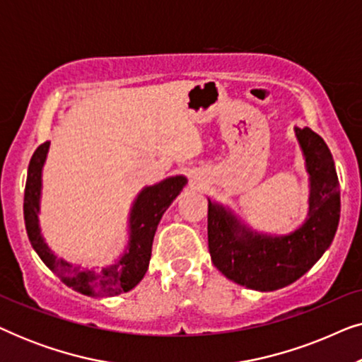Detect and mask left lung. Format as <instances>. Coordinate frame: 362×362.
Instances as JSON below:
<instances>
[{
	"mask_svg": "<svg viewBox=\"0 0 362 362\" xmlns=\"http://www.w3.org/2000/svg\"><path fill=\"white\" fill-rule=\"evenodd\" d=\"M310 173V211L288 235H265L240 224L224 206H207V240L212 264L247 288L274 291L305 275L334 239L339 222V181L323 138L308 127L295 128Z\"/></svg>",
	"mask_w": 362,
	"mask_h": 362,
	"instance_id": "1",
	"label": "left lung"
}]
</instances>
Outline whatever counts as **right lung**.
Returning <instances> with one entry per match:
<instances>
[{
    "label": "right lung",
    "mask_w": 362,
    "mask_h": 362,
    "mask_svg": "<svg viewBox=\"0 0 362 362\" xmlns=\"http://www.w3.org/2000/svg\"><path fill=\"white\" fill-rule=\"evenodd\" d=\"M49 150V141L36 148L29 161L26 189H24V222L33 249L37 252L41 260L61 279L67 286L88 296H113L125 293L140 284L145 276L151 259V245L156 227L163 214L180 194L187 180L185 176H173L146 186L133 202L130 212V240L127 250L113 265L100 272L78 270L77 267L57 259L46 245L41 229H39V199H41V175Z\"/></svg>",
    "instance_id": "add662e5"
}]
</instances>
